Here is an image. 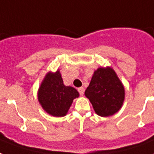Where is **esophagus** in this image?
Returning <instances> with one entry per match:
<instances>
[{"label":"esophagus","mask_w":154,"mask_h":154,"mask_svg":"<svg viewBox=\"0 0 154 154\" xmlns=\"http://www.w3.org/2000/svg\"><path fill=\"white\" fill-rule=\"evenodd\" d=\"M77 91H78V92H79V94H80L81 95H83V94H84V91H85V90H84V88H83V87H79V88L77 89Z\"/></svg>","instance_id":"34e87169"}]
</instances>
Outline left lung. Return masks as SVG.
<instances>
[{
	"label": "left lung",
	"mask_w": 154,
	"mask_h": 154,
	"mask_svg": "<svg viewBox=\"0 0 154 154\" xmlns=\"http://www.w3.org/2000/svg\"><path fill=\"white\" fill-rule=\"evenodd\" d=\"M85 95L99 116L109 117L121 109L125 90L112 68H100L94 71Z\"/></svg>",
	"instance_id": "obj_1"
}]
</instances>
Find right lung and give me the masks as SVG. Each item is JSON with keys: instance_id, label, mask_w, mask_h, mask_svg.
<instances>
[{"instance_id": "add662e5", "label": "right lung", "mask_w": 154, "mask_h": 154, "mask_svg": "<svg viewBox=\"0 0 154 154\" xmlns=\"http://www.w3.org/2000/svg\"><path fill=\"white\" fill-rule=\"evenodd\" d=\"M78 96L79 93L76 89L63 85L60 71L46 74L38 91L42 107L54 117L65 116L72 100Z\"/></svg>"}]
</instances>
